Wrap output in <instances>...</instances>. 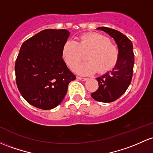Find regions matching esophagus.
I'll return each mask as SVG.
<instances>
[{
  "label": "esophagus",
  "instance_id": "esophagus-1",
  "mask_svg": "<svg viewBox=\"0 0 153 153\" xmlns=\"http://www.w3.org/2000/svg\"><path fill=\"white\" fill-rule=\"evenodd\" d=\"M77 78L80 80H83V81H84V80H88V78H83V77H77Z\"/></svg>",
  "mask_w": 153,
  "mask_h": 153
}]
</instances>
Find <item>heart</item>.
<instances>
[{
	"label": "heart",
	"instance_id": "obj_1",
	"mask_svg": "<svg viewBox=\"0 0 153 153\" xmlns=\"http://www.w3.org/2000/svg\"><path fill=\"white\" fill-rule=\"evenodd\" d=\"M89 53L87 63L76 66L75 71L82 75H91L98 71L101 73L110 71L116 65L119 59V49L110 43V39L100 34H85L78 41H68L63 45L62 57L71 69L82 59L83 53Z\"/></svg>",
	"mask_w": 153,
	"mask_h": 153
}]
</instances>
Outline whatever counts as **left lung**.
<instances>
[{"instance_id":"obj_1","label":"left lung","mask_w":153,"mask_h":153,"mask_svg":"<svg viewBox=\"0 0 153 153\" xmlns=\"http://www.w3.org/2000/svg\"><path fill=\"white\" fill-rule=\"evenodd\" d=\"M107 33L115 40L119 49V59L115 68L97 78L99 88L92 93L94 100L101 102H112L121 97L131 82L134 64L132 42L117 30L105 27L97 28Z\"/></svg>"}]
</instances>
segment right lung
Listing matches in <instances>:
<instances>
[{
    "label": "right lung",
    "mask_w": 153,
    "mask_h": 153,
    "mask_svg": "<svg viewBox=\"0 0 153 153\" xmlns=\"http://www.w3.org/2000/svg\"><path fill=\"white\" fill-rule=\"evenodd\" d=\"M67 30H42L25 41L15 63L18 89L28 103L42 110L58 106L76 77L64 62L63 45Z\"/></svg>",
    "instance_id": "add662e5"
}]
</instances>
